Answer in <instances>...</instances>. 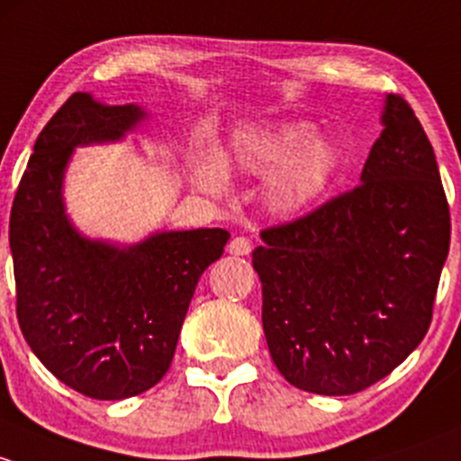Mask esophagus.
<instances>
[{"mask_svg":"<svg viewBox=\"0 0 461 461\" xmlns=\"http://www.w3.org/2000/svg\"><path fill=\"white\" fill-rule=\"evenodd\" d=\"M250 250H253V246H250V241L246 240V237H232L230 244H229V253L230 255H237V258H244V255H249Z\"/></svg>","mask_w":461,"mask_h":461,"instance_id":"1","label":"esophagus"}]
</instances>
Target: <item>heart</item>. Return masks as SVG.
I'll list each match as a JSON object with an SVG mask.
<instances>
[{
  "instance_id": "1",
  "label": "heart",
  "mask_w": 461,
  "mask_h": 461,
  "mask_svg": "<svg viewBox=\"0 0 461 461\" xmlns=\"http://www.w3.org/2000/svg\"><path fill=\"white\" fill-rule=\"evenodd\" d=\"M220 166L224 173L266 177L275 173L266 191V206L282 217L302 215L335 182L341 150L329 137L315 135L308 122L249 124L232 132ZM195 182L203 191H220V168L199 161Z\"/></svg>"
}]
</instances>
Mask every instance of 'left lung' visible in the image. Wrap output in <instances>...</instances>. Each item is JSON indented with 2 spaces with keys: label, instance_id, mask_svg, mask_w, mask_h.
<instances>
[{
  "label": "left lung",
  "instance_id": "obj_1",
  "mask_svg": "<svg viewBox=\"0 0 461 461\" xmlns=\"http://www.w3.org/2000/svg\"><path fill=\"white\" fill-rule=\"evenodd\" d=\"M359 186L262 230L253 268L277 371L317 395H353L420 346L433 317L450 212L433 146L400 95Z\"/></svg>",
  "mask_w": 461,
  "mask_h": 461
}]
</instances>
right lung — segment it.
<instances>
[{
    "instance_id": "add662e5",
    "label": "right lung",
    "mask_w": 461,
    "mask_h": 461,
    "mask_svg": "<svg viewBox=\"0 0 461 461\" xmlns=\"http://www.w3.org/2000/svg\"><path fill=\"white\" fill-rule=\"evenodd\" d=\"M144 120L137 104L70 95L37 137L11 211L19 329L59 382L93 400H126L164 377L199 277L230 240L158 230L122 246L75 229L61 193L75 149L124 140Z\"/></svg>"
}]
</instances>
